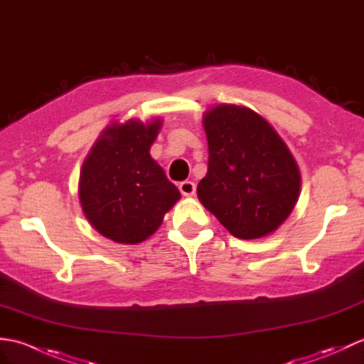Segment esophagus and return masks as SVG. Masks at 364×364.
<instances>
[{
	"instance_id": "34e87169",
	"label": "esophagus",
	"mask_w": 364,
	"mask_h": 364,
	"mask_svg": "<svg viewBox=\"0 0 364 364\" xmlns=\"http://www.w3.org/2000/svg\"><path fill=\"white\" fill-rule=\"evenodd\" d=\"M180 192L183 196H186V197H191V196H194L196 194V184H194V181H181L180 183Z\"/></svg>"
}]
</instances>
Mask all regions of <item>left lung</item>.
<instances>
[{
	"label": "left lung",
	"instance_id": "obj_1",
	"mask_svg": "<svg viewBox=\"0 0 364 364\" xmlns=\"http://www.w3.org/2000/svg\"><path fill=\"white\" fill-rule=\"evenodd\" d=\"M203 127L210 158L198 200L239 239L270 235L299 198L300 172L289 149L259 114L244 106L213 107Z\"/></svg>",
	"mask_w": 364,
	"mask_h": 364
}]
</instances>
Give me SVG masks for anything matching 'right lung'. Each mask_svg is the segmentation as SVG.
Here are the masks:
<instances>
[{"label": "right lung", "instance_id": "add662e5", "mask_svg": "<svg viewBox=\"0 0 364 364\" xmlns=\"http://www.w3.org/2000/svg\"><path fill=\"white\" fill-rule=\"evenodd\" d=\"M161 120L112 123L84 161L80 202L100 235L119 244H139L156 231L180 191L150 156Z\"/></svg>", "mask_w": 364, "mask_h": 364}]
</instances>
